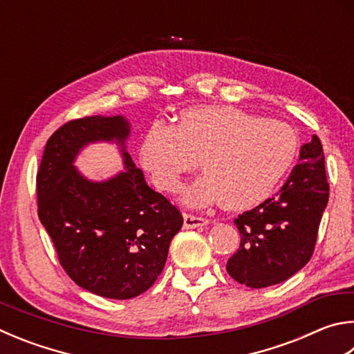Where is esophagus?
Masks as SVG:
<instances>
[{"mask_svg": "<svg viewBox=\"0 0 354 354\" xmlns=\"http://www.w3.org/2000/svg\"><path fill=\"white\" fill-rule=\"evenodd\" d=\"M207 223H209V220H205V218H201V216H195V215H189V214L184 215V227L185 229L203 227Z\"/></svg>", "mask_w": 354, "mask_h": 354, "instance_id": "34e87169", "label": "esophagus"}]
</instances>
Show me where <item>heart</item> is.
<instances>
[{"label":"heart","mask_w":354,"mask_h":354,"mask_svg":"<svg viewBox=\"0 0 354 354\" xmlns=\"http://www.w3.org/2000/svg\"><path fill=\"white\" fill-rule=\"evenodd\" d=\"M297 151V134L283 122L218 105L184 111L176 127L151 125L139 159L159 190L175 194L198 158L204 173L185 190L184 201L199 207L220 199L223 207L243 210L272 194Z\"/></svg>","instance_id":"b5f03b06"}]
</instances>
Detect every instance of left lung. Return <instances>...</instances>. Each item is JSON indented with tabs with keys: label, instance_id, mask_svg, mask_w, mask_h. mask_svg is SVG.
I'll list each match as a JSON object with an SVG mask.
<instances>
[{
	"label": "left lung",
	"instance_id": "obj_1",
	"mask_svg": "<svg viewBox=\"0 0 354 354\" xmlns=\"http://www.w3.org/2000/svg\"><path fill=\"white\" fill-rule=\"evenodd\" d=\"M328 196L324 149L314 134L279 194L234 221L241 241L226 265L230 277L266 288L299 272L313 255Z\"/></svg>",
	"mask_w": 354,
	"mask_h": 354
}]
</instances>
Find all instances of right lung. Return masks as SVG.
Wrapping results in <instances>:
<instances>
[{
	"mask_svg": "<svg viewBox=\"0 0 354 354\" xmlns=\"http://www.w3.org/2000/svg\"><path fill=\"white\" fill-rule=\"evenodd\" d=\"M125 115L71 120L49 138L37 175L38 216L66 274L106 299H133L155 283L183 216L149 187L127 151ZM118 145L124 169L102 182L73 162L89 143Z\"/></svg>",
	"mask_w": 354,
	"mask_h": 354,
	"instance_id": "right-lung-1",
	"label": "right lung"
}]
</instances>
